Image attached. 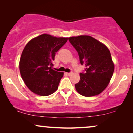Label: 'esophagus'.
I'll use <instances>...</instances> for the list:
<instances>
[{
  "label": "esophagus",
  "instance_id": "esophagus-1",
  "mask_svg": "<svg viewBox=\"0 0 133 133\" xmlns=\"http://www.w3.org/2000/svg\"><path fill=\"white\" fill-rule=\"evenodd\" d=\"M72 74V72H67V73H66L67 75L69 76H70Z\"/></svg>",
  "mask_w": 133,
  "mask_h": 133
}]
</instances>
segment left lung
Here are the masks:
<instances>
[{"mask_svg":"<svg viewBox=\"0 0 133 133\" xmlns=\"http://www.w3.org/2000/svg\"><path fill=\"white\" fill-rule=\"evenodd\" d=\"M68 40L77 51L81 64L86 66L75 85L77 91L85 97L101 93L108 86L114 70L110 50L90 36L71 37Z\"/></svg>","mask_w":133,"mask_h":133,"instance_id":"1","label":"left lung"}]
</instances>
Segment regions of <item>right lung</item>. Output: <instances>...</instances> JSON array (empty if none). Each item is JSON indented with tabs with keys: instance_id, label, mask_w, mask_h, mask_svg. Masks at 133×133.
<instances>
[{
	"instance_id": "add662e5",
	"label": "right lung",
	"mask_w": 133,
	"mask_h": 133,
	"mask_svg": "<svg viewBox=\"0 0 133 133\" xmlns=\"http://www.w3.org/2000/svg\"><path fill=\"white\" fill-rule=\"evenodd\" d=\"M67 40L43 34L25 46L19 62L20 72L25 85L34 93L46 96L57 90L63 72L52 70V61Z\"/></svg>"
}]
</instances>
